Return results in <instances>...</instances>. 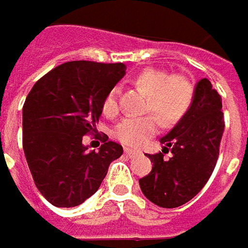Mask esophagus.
<instances>
[{"label":"esophagus","mask_w":248,"mask_h":248,"mask_svg":"<svg viewBox=\"0 0 248 248\" xmlns=\"http://www.w3.org/2000/svg\"><path fill=\"white\" fill-rule=\"evenodd\" d=\"M124 153H125L127 157H136V155H140V154H141V151H139V150H133V148H125Z\"/></svg>","instance_id":"obj_1"}]
</instances>
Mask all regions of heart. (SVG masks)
Returning <instances> with one entry per match:
<instances>
[{
	"mask_svg": "<svg viewBox=\"0 0 248 248\" xmlns=\"http://www.w3.org/2000/svg\"><path fill=\"white\" fill-rule=\"evenodd\" d=\"M134 85L147 94L145 112H154L139 118H125L114 131L115 139L128 147H141L160 127V118L166 125L178 123L190 109L194 98V85L184 76L172 74L161 68H144L133 78ZM107 117L118 114L117 91L112 90L103 101Z\"/></svg>",
	"mask_w": 248,
	"mask_h": 248,
	"instance_id": "b5f03b06",
	"label": "heart"
}]
</instances>
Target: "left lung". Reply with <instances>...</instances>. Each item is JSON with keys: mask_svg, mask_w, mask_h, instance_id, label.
Wrapping results in <instances>:
<instances>
[{"mask_svg": "<svg viewBox=\"0 0 248 248\" xmlns=\"http://www.w3.org/2000/svg\"><path fill=\"white\" fill-rule=\"evenodd\" d=\"M220 94L207 78L197 82L193 104L167 136L163 151L148 154L153 170L140 178L142 194L158 207H180L196 197L216 167L224 131ZM170 151L171 157L164 154Z\"/></svg>", "mask_w": 248, "mask_h": 248, "instance_id": "1", "label": "left lung"}]
</instances>
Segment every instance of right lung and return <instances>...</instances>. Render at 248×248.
<instances>
[{
    "instance_id": "right-lung-1",
    "label": "right lung",
    "mask_w": 248,
    "mask_h": 248,
    "mask_svg": "<svg viewBox=\"0 0 248 248\" xmlns=\"http://www.w3.org/2000/svg\"><path fill=\"white\" fill-rule=\"evenodd\" d=\"M125 74L121 62L68 61L46 73L22 107V148L40 193L55 207L91 197L123 147L106 141L88 151L82 137L97 133L103 101ZM108 139V137H107Z\"/></svg>"
}]
</instances>
